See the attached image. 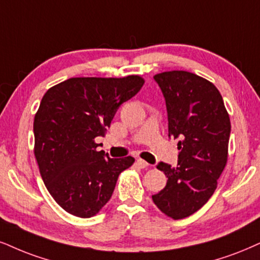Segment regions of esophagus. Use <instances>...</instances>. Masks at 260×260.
<instances>
[{
    "instance_id": "esophagus-1",
    "label": "esophagus",
    "mask_w": 260,
    "mask_h": 260,
    "mask_svg": "<svg viewBox=\"0 0 260 260\" xmlns=\"http://www.w3.org/2000/svg\"><path fill=\"white\" fill-rule=\"evenodd\" d=\"M136 164L139 165L141 169H146V168H148V166H149L148 162H147L146 160H143V159H137Z\"/></svg>"
}]
</instances>
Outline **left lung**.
I'll use <instances>...</instances> for the list:
<instances>
[{"label":"left lung","instance_id":"obj_1","mask_svg":"<svg viewBox=\"0 0 260 260\" xmlns=\"http://www.w3.org/2000/svg\"><path fill=\"white\" fill-rule=\"evenodd\" d=\"M165 98L169 137L178 140L176 168L160 161L165 188L152 195L166 216L182 219L200 210L217 188L228 160L232 125L222 95L212 83L187 71L158 73Z\"/></svg>","mask_w":260,"mask_h":260}]
</instances>
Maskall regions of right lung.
<instances>
[{
	"label": "right lung",
	"instance_id": "1",
	"mask_svg": "<svg viewBox=\"0 0 260 260\" xmlns=\"http://www.w3.org/2000/svg\"><path fill=\"white\" fill-rule=\"evenodd\" d=\"M140 76L78 77L52 86L34 120L35 156L44 184L66 212L95 216L108 203L120 172L135 159L99 152L115 112L142 88Z\"/></svg>",
	"mask_w": 260,
	"mask_h": 260
}]
</instances>
